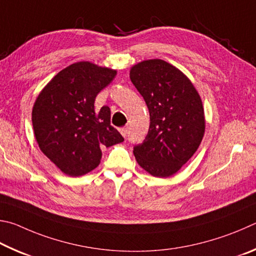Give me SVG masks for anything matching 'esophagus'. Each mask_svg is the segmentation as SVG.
<instances>
[{
  "label": "esophagus",
  "instance_id": "1",
  "mask_svg": "<svg viewBox=\"0 0 256 256\" xmlns=\"http://www.w3.org/2000/svg\"><path fill=\"white\" fill-rule=\"evenodd\" d=\"M120 132H121V135H122L124 137H127V135H128V128L127 127L120 128Z\"/></svg>",
  "mask_w": 256,
  "mask_h": 256
}]
</instances>
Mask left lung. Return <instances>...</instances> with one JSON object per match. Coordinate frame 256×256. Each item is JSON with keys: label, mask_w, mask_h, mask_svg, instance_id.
Instances as JSON below:
<instances>
[{"label": "left lung", "mask_w": 256, "mask_h": 256, "mask_svg": "<svg viewBox=\"0 0 256 256\" xmlns=\"http://www.w3.org/2000/svg\"><path fill=\"white\" fill-rule=\"evenodd\" d=\"M130 80L144 98L150 120L148 134L134 147V155L150 176H171L194 156L202 140V101L186 75L162 60L134 65Z\"/></svg>", "instance_id": "1"}]
</instances>
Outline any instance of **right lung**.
<instances>
[{
	"mask_svg": "<svg viewBox=\"0 0 256 256\" xmlns=\"http://www.w3.org/2000/svg\"><path fill=\"white\" fill-rule=\"evenodd\" d=\"M116 75V70L93 62H74L54 76L36 98V140L40 150L66 176L91 172L100 164L101 148L124 142L110 124V108L104 106L98 112L94 109L98 92Z\"/></svg>",
	"mask_w": 256,
	"mask_h": 256,
	"instance_id": "obj_1",
	"label": "right lung"
}]
</instances>
